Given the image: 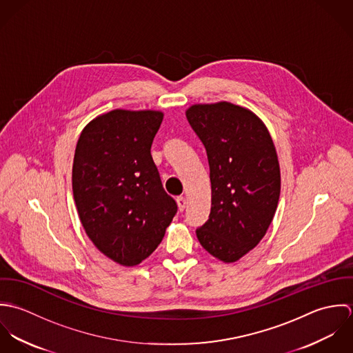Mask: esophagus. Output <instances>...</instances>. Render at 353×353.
I'll list each match as a JSON object with an SVG mask.
<instances>
[{"label":"esophagus","instance_id":"esophagus-1","mask_svg":"<svg viewBox=\"0 0 353 353\" xmlns=\"http://www.w3.org/2000/svg\"><path fill=\"white\" fill-rule=\"evenodd\" d=\"M176 203H178V209H179L181 212H183L185 208H186V199L181 196V197L176 199Z\"/></svg>","mask_w":353,"mask_h":353}]
</instances>
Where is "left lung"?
I'll return each instance as SVG.
<instances>
[{
  "instance_id": "obj_1",
  "label": "left lung",
  "mask_w": 353,
  "mask_h": 353,
  "mask_svg": "<svg viewBox=\"0 0 353 353\" xmlns=\"http://www.w3.org/2000/svg\"><path fill=\"white\" fill-rule=\"evenodd\" d=\"M186 118L206 150L212 188L202 248L232 263L265 236L280 199V164L270 133L252 110L230 103L193 104Z\"/></svg>"
}]
</instances>
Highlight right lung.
<instances>
[{
	"instance_id": "1",
	"label": "right lung",
	"mask_w": 353,
	"mask_h": 353,
	"mask_svg": "<svg viewBox=\"0 0 353 353\" xmlns=\"http://www.w3.org/2000/svg\"><path fill=\"white\" fill-rule=\"evenodd\" d=\"M163 117L117 108L88 122L76 145L72 188L80 221L95 248L122 266L156 250L178 209L151 154Z\"/></svg>"
}]
</instances>
